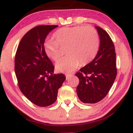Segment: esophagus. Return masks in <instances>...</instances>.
Here are the masks:
<instances>
[{"instance_id":"34e87169","label":"esophagus","mask_w":133,"mask_h":133,"mask_svg":"<svg viewBox=\"0 0 133 133\" xmlns=\"http://www.w3.org/2000/svg\"><path fill=\"white\" fill-rule=\"evenodd\" d=\"M65 76H66V79H68L69 78H70V77H71L72 75L71 74H65Z\"/></svg>"}]
</instances>
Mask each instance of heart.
I'll return each instance as SVG.
<instances>
[{
	"label": "heart",
	"mask_w": 133,
	"mask_h": 133,
	"mask_svg": "<svg viewBox=\"0 0 133 133\" xmlns=\"http://www.w3.org/2000/svg\"><path fill=\"white\" fill-rule=\"evenodd\" d=\"M55 40H47L44 44L45 54L54 61L62 56L61 47H66L68 55L56 64L59 71L65 73L73 72L80 65H86L95 58L99 47V37L92 27H65L54 34Z\"/></svg>",
	"instance_id": "b5f03b06"
}]
</instances>
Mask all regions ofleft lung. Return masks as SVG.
Returning a JSON list of instances; mask_svg holds the SVG:
<instances>
[{
  "instance_id": "8db88e82",
  "label": "left lung",
  "mask_w": 133,
  "mask_h": 133,
  "mask_svg": "<svg viewBox=\"0 0 133 133\" xmlns=\"http://www.w3.org/2000/svg\"><path fill=\"white\" fill-rule=\"evenodd\" d=\"M100 38L98 52L90 63L80 69L77 94L84 103H96L106 97L117 75L115 48L106 30L96 27Z\"/></svg>"
}]
</instances>
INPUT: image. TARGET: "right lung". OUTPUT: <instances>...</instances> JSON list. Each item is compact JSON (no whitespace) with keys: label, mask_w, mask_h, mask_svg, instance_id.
<instances>
[{"label":"right lung","mask_w":133,"mask_h":133,"mask_svg":"<svg viewBox=\"0 0 133 133\" xmlns=\"http://www.w3.org/2000/svg\"><path fill=\"white\" fill-rule=\"evenodd\" d=\"M58 25H38L20 41L15 56V72L22 94L40 107L52 104L58 89L65 80L63 74H54V66L44 50L50 31Z\"/></svg>","instance_id":"add662e5"}]
</instances>
